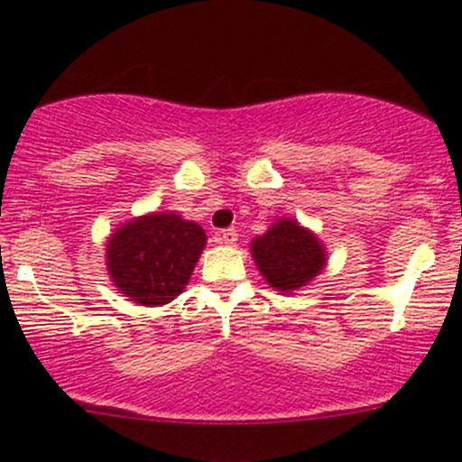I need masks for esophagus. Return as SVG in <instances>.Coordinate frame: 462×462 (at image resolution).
Wrapping results in <instances>:
<instances>
[{
    "mask_svg": "<svg viewBox=\"0 0 462 462\" xmlns=\"http://www.w3.org/2000/svg\"><path fill=\"white\" fill-rule=\"evenodd\" d=\"M217 237H220L222 245L233 246L237 242V231L236 229H222L220 233H217Z\"/></svg>",
    "mask_w": 462,
    "mask_h": 462,
    "instance_id": "obj_1",
    "label": "esophagus"
}]
</instances>
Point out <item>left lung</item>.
I'll use <instances>...</instances> for the list:
<instances>
[{"label":"left lung","instance_id":"1","mask_svg":"<svg viewBox=\"0 0 462 462\" xmlns=\"http://www.w3.org/2000/svg\"><path fill=\"white\" fill-rule=\"evenodd\" d=\"M251 255L266 282L284 293L311 282L327 264L325 245L291 217L275 220L269 231L255 237Z\"/></svg>","mask_w":462,"mask_h":462}]
</instances>
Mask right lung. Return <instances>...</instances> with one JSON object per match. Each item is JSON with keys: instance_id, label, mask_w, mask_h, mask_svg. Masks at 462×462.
<instances>
[{"instance_id": "add662e5", "label": "right lung", "mask_w": 462, "mask_h": 462, "mask_svg": "<svg viewBox=\"0 0 462 462\" xmlns=\"http://www.w3.org/2000/svg\"><path fill=\"white\" fill-rule=\"evenodd\" d=\"M207 245L199 225L178 213H149L128 220L106 242L113 284L137 304H166L184 291Z\"/></svg>"}]
</instances>
